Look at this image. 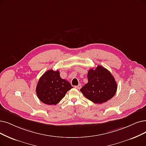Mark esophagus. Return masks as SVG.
Returning a JSON list of instances; mask_svg holds the SVG:
<instances>
[{"label": "esophagus", "mask_w": 146, "mask_h": 146, "mask_svg": "<svg viewBox=\"0 0 146 146\" xmlns=\"http://www.w3.org/2000/svg\"><path fill=\"white\" fill-rule=\"evenodd\" d=\"M81 87V84H79L78 86H75V88H76L77 89H80Z\"/></svg>", "instance_id": "1"}]
</instances>
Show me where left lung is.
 Listing matches in <instances>:
<instances>
[{
  "mask_svg": "<svg viewBox=\"0 0 146 146\" xmlns=\"http://www.w3.org/2000/svg\"><path fill=\"white\" fill-rule=\"evenodd\" d=\"M88 83L80 91L89 100L102 104L111 100L115 94L117 85L113 75L106 68L98 65L90 69L87 74Z\"/></svg>",
  "mask_w": 146,
  "mask_h": 146,
  "instance_id": "left-lung-1",
  "label": "left lung"
}]
</instances>
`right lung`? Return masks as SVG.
Returning a JSON list of instances; mask_svg holds the SVG:
<instances>
[{
	"label": "right lung",
	"instance_id": "add662e5",
	"mask_svg": "<svg viewBox=\"0 0 146 146\" xmlns=\"http://www.w3.org/2000/svg\"><path fill=\"white\" fill-rule=\"evenodd\" d=\"M73 88L68 81L62 79L59 71L48 70L38 81L36 95L39 100L47 105H56Z\"/></svg>",
	"mask_w": 146,
	"mask_h": 146
}]
</instances>
